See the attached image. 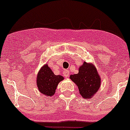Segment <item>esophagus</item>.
Returning <instances> with one entry per match:
<instances>
[{
    "label": "esophagus",
    "mask_w": 130,
    "mask_h": 130,
    "mask_svg": "<svg viewBox=\"0 0 130 130\" xmlns=\"http://www.w3.org/2000/svg\"><path fill=\"white\" fill-rule=\"evenodd\" d=\"M63 76L65 77H68V76H69V72H68V70H64V72H63Z\"/></svg>",
    "instance_id": "34e87169"
}]
</instances>
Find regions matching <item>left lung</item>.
<instances>
[{
  "mask_svg": "<svg viewBox=\"0 0 130 130\" xmlns=\"http://www.w3.org/2000/svg\"><path fill=\"white\" fill-rule=\"evenodd\" d=\"M70 78L76 84L79 93L85 99L92 98L101 86V77L96 68L86 62L79 67L78 74L70 75Z\"/></svg>",
  "mask_w": 130,
  "mask_h": 130,
  "instance_id": "1",
  "label": "left lung"
}]
</instances>
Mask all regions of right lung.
<instances>
[{"label": "right lung", "mask_w": 130, "mask_h": 130, "mask_svg": "<svg viewBox=\"0 0 130 130\" xmlns=\"http://www.w3.org/2000/svg\"><path fill=\"white\" fill-rule=\"evenodd\" d=\"M64 79L62 76L54 75L47 64L41 68L37 74V85L38 89L42 94L47 97H51L55 93L57 85L60 82Z\"/></svg>", "instance_id": "1"}]
</instances>
